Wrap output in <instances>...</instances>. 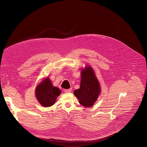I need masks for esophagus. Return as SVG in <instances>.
<instances>
[{"instance_id":"1","label":"esophagus","mask_w":147,"mask_h":147,"mask_svg":"<svg viewBox=\"0 0 147 147\" xmlns=\"http://www.w3.org/2000/svg\"><path fill=\"white\" fill-rule=\"evenodd\" d=\"M72 90V89H64V92L65 93H70Z\"/></svg>"}]
</instances>
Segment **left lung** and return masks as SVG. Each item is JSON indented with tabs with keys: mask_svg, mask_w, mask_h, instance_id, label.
<instances>
[{
	"mask_svg": "<svg viewBox=\"0 0 147 147\" xmlns=\"http://www.w3.org/2000/svg\"><path fill=\"white\" fill-rule=\"evenodd\" d=\"M81 76L80 88L75 90L74 93L81 105L90 107L96 101L100 93L99 83L90 67L82 70Z\"/></svg>",
	"mask_w": 147,
	"mask_h": 147,
	"instance_id": "left-lung-1",
	"label": "left lung"
}]
</instances>
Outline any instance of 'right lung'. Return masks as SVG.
Segmentation results:
<instances>
[{"mask_svg":"<svg viewBox=\"0 0 147 147\" xmlns=\"http://www.w3.org/2000/svg\"><path fill=\"white\" fill-rule=\"evenodd\" d=\"M61 93V90L57 87H53L49 78H46L36 89V97L40 104L48 107L53 105L57 97Z\"/></svg>","mask_w":147,"mask_h":147,"instance_id":"1","label":"right lung"}]
</instances>
